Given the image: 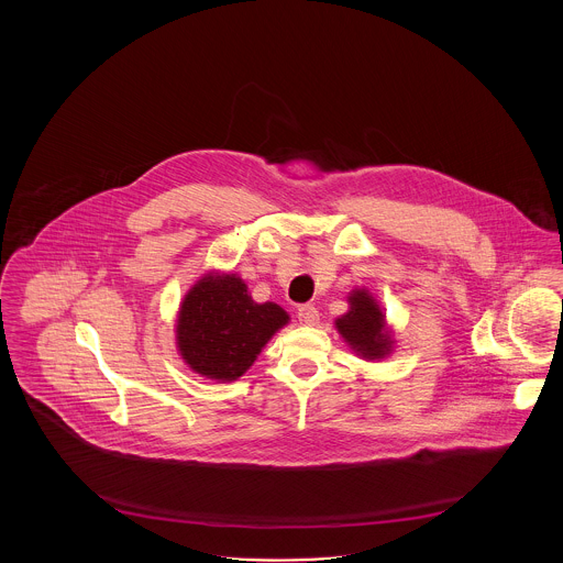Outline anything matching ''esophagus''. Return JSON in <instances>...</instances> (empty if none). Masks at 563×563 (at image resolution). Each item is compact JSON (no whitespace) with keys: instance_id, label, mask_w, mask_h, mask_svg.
Listing matches in <instances>:
<instances>
[{"instance_id":"1","label":"esophagus","mask_w":563,"mask_h":563,"mask_svg":"<svg viewBox=\"0 0 563 563\" xmlns=\"http://www.w3.org/2000/svg\"><path fill=\"white\" fill-rule=\"evenodd\" d=\"M297 319L306 327H314L319 322V310L314 306H301L297 310Z\"/></svg>"}]
</instances>
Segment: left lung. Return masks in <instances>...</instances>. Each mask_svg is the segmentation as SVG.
I'll use <instances>...</instances> for the list:
<instances>
[{
	"instance_id": "left-lung-1",
	"label": "left lung",
	"mask_w": 563,
	"mask_h": 563,
	"mask_svg": "<svg viewBox=\"0 0 563 563\" xmlns=\"http://www.w3.org/2000/svg\"><path fill=\"white\" fill-rule=\"evenodd\" d=\"M346 301L349 312L335 319V329L349 349L363 361H382L390 356L397 340L379 301L365 287H354Z\"/></svg>"
}]
</instances>
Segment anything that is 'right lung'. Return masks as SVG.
<instances>
[{
	"label": "right lung",
	"instance_id": "add662e5",
	"mask_svg": "<svg viewBox=\"0 0 563 563\" xmlns=\"http://www.w3.org/2000/svg\"><path fill=\"white\" fill-rule=\"evenodd\" d=\"M289 321L278 303H257L239 274L211 269L181 299L175 344L194 374L234 382Z\"/></svg>",
	"mask_w": 563,
	"mask_h": 563
}]
</instances>
